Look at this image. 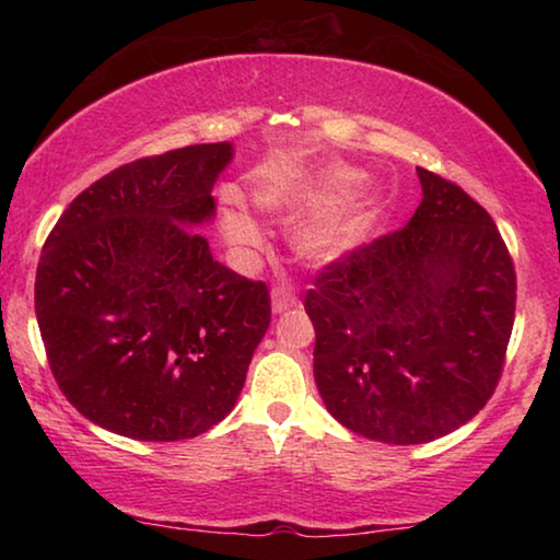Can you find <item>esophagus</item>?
I'll return each instance as SVG.
<instances>
[{
  "mask_svg": "<svg viewBox=\"0 0 560 560\" xmlns=\"http://www.w3.org/2000/svg\"><path fill=\"white\" fill-rule=\"evenodd\" d=\"M295 303H298L295 290L290 288V285H278V288L272 290V311L275 313H282V311L293 308Z\"/></svg>",
  "mask_w": 560,
  "mask_h": 560,
  "instance_id": "34e87169",
  "label": "esophagus"
}]
</instances>
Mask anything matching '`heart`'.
I'll return each instance as SVG.
<instances>
[{
  "label": "heart",
  "instance_id": "heart-1",
  "mask_svg": "<svg viewBox=\"0 0 560 560\" xmlns=\"http://www.w3.org/2000/svg\"><path fill=\"white\" fill-rule=\"evenodd\" d=\"M359 173L347 165H328L303 178L265 183L257 188V203L270 213L316 209L293 232V247L303 259L328 262L364 240L377 217V198L366 188L351 186ZM221 232L236 249H257L262 229L247 209L229 206L221 213Z\"/></svg>",
  "mask_w": 560,
  "mask_h": 560
}]
</instances>
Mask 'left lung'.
Returning <instances> with one entry per match:
<instances>
[{"instance_id":"1","label":"left lung","mask_w":560,"mask_h":560,"mask_svg":"<svg viewBox=\"0 0 560 560\" xmlns=\"http://www.w3.org/2000/svg\"><path fill=\"white\" fill-rule=\"evenodd\" d=\"M408 226L347 252L305 293L313 374L331 416L364 439L428 443L494 395L515 324V265L492 217L418 167Z\"/></svg>"}]
</instances>
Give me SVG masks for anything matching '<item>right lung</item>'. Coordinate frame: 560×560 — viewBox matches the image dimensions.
Here are the masks:
<instances>
[{
  "instance_id": "right-lung-1",
  "label": "right lung",
  "mask_w": 560,
  "mask_h": 560,
  "mask_svg": "<svg viewBox=\"0 0 560 560\" xmlns=\"http://www.w3.org/2000/svg\"><path fill=\"white\" fill-rule=\"evenodd\" d=\"M232 144L140 158L71 201L45 240L35 316L60 393L135 441H183L232 412L270 326V290L211 257L198 224Z\"/></svg>"
}]
</instances>
